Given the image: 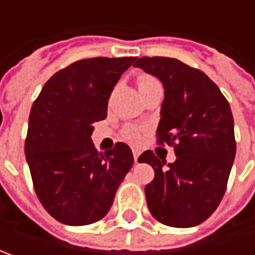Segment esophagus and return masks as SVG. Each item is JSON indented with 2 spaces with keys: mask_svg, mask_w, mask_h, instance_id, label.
I'll use <instances>...</instances> for the list:
<instances>
[{
  "mask_svg": "<svg viewBox=\"0 0 255 255\" xmlns=\"http://www.w3.org/2000/svg\"><path fill=\"white\" fill-rule=\"evenodd\" d=\"M133 159H134V162L137 163V159H139V150H133Z\"/></svg>",
  "mask_w": 255,
  "mask_h": 255,
  "instance_id": "1",
  "label": "esophagus"
}]
</instances>
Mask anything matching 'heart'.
I'll list each match as a JSON object with an SVG mask.
<instances>
[{
  "label": "heart",
  "instance_id": "b5f03b06",
  "mask_svg": "<svg viewBox=\"0 0 255 255\" xmlns=\"http://www.w3.org/2000/svg\"><path fill=\"white\" fill-rule=\"evenodd\" d=\"M152 82H156V79L153 76H150V75H139L137 79H136V84H137L139 89L143 88V86H146V85L152 84ZM122 137L125 140H128V142L137 143L140 140V137H142V129L134 126V125H128V126L123 128Z\"/></svg>",
  "mask_w": 255,
  "mask_h": 255
}]
</instances>
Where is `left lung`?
Listing matches in <instances>:
<instances>
[{
    "label": "left lung",
    "instance_id": "1",
    "mask_svg": "<svg viewBox=\"0 0 255 255\" xmlns=\"http://www.w3.org/2000/svg\"><path fill=\"white\" fill-rule=\"evenodd\" d=\"M133 66L162 81L157 144L173 146L176 153L167 166L152 150L140 154L139 163L154 170L144 187L147 207L166 226H197L216 211L227 189L236 156L230 105L207 75L179 59L143 56Z\"/></svg>",
    "mask_w": 255,
    "mask_h": 255
}]
</instances>
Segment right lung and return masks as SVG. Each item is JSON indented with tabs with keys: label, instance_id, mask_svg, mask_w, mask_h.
<instances>
[{
	"label": "right lung",
	"instance_id": "right-lung-1",
	"mask_svg": "<svg viewBox=\"0 0 255 255\" xmlns=\"http://www.w3.org/2000/svg\"><path fill=\"white\" fill-rule=\"evenodd\" d=\"M134 61V56L76 61L52 75L35 99L25 156L35 193L55 220L86 226L103 219L132 169L128 144L118 142L99 153L91 134L93 123L108 115L113 86Z\"/></svg>",
	"mask_w": 255,
	"mask_h": 255
}]
</instances>
